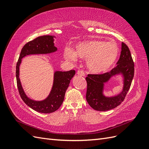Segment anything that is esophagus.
<instances>
[{
	"instance_id": "34e87169",
	"label": "esophagus",
	"mask_w": 149,
	"mask_h": 149,
	"mask_svg": "<svg viewBox=\"0 0 149 149\" xmlns=\"http://www.w3.org/2000/svg\"><path fill=\"white\" fill-rule=\"evenodd\" d=\"M77 74H78V75H79V76H84L85 75L84 72V71H83V70H78V71H77Z\"/></svg>"
}]
</instances>
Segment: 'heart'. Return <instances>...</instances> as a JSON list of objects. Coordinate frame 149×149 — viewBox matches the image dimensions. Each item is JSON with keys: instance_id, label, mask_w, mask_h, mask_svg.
<instances>
[{"instance_id": "heart-1", "label": "heart", "mask_w": 149, "mask_h": 149, "mask_svg": "<svg viewBox=\"0 0 149 149\" xmlns=\"http://www.w3.org/2000/svg\"><path fill=\"white\" fill-rule=\"evenodd\" d=\"M119 49L114 42L89 40L79 43L75 51L66 48L65 57L74 61L78 56L86 59L87 67L94 73H102L109 70L118 58Z\"/></svg>"}]
</instances>
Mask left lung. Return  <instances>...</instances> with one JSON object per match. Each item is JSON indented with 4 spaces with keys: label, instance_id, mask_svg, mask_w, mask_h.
I'll return each instance as SVG.
<instances>
[{
    "label": "left lung",
    "instance_id": "1",
    "mask_svg": "<svg viewBox=\"0 0 149 149\" xmlns=\"http://www.w3.org/2000/svg\"><path fill=\"white\" fill-rule=\"evenodd\" d=\"M122 74L124 77V87L122 92L113 97H106L102 93L103 84L112 75ZM134 75V63L127 45L122 42L120 58L117 65L109 72L101 74H88L86 78L87 91L86 98L93 109L106 111L114 109L123 102L127 94Z\"/></svg>",
    "mask_w": 149,
    "mask_h": 149
}]
</instances>
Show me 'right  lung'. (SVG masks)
<instances>
[{
	"label": "right lung",
	"instance_id": "add662e5",
	"mask_svg": "<svg viewBox=\"0 0 149 149\" xmlns=\"http://www.w3.org/2000/svg\"><path fill=\"white\" fill-rule=\"evenodd\" d=\"M54 36L43 35L38 37L26 43L22 48L16 66L17 88L22 100L31 109L41 113H52L55 112L63 102L65 93L69 86L70 81L75 74V71H56L54 74V81L52 91L48 97L42 101L30 100L25 94L19 79V66L22 58L33 54H47L57 50L53 43Z\"/></svg>",
	"mask_w": 149,
	"mask_h": 149
}]
</instances>
